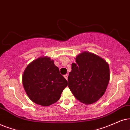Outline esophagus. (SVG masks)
<instances>
[{
	"mask_svg": "<svg viewBox=\"0 0 130 130\" xmlns=\"http://www.w3.org/2000/svg\"><path fill=\"white\" fill-rule=\"evenodd\" d=\"M68 74H65V75H64V77H65V78H66L67 80H68Z\"/></svg>",
	"mask_w": 130,
	"mask_h": 130,
	"instance_id": "esophagus-1",
	"label": "esophagus"
}]
</instances>
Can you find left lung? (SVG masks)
<instances>
[{
	"label": "left lung",
	"mask_w": 130,
	"mask_h": 130,
	"mask_svg": "<svg viewBox=\"0 0 130 130\" xmlns=\"http://www.w3.org/2000/svg\"><path fill=\"white\" fill-rule=\"evenodd\" d=\"M68 77V87L77 100L91 104L102 97L110 80L109 66L103 58L83 52L77 56Z\"/></svg>",
	"instance_id": "1"
}]
</instances>
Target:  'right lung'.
<instances>
[{
    "label": "right lung",
    "instance_id": "1",
    "mask_svg": "<svg viewBox=\"0 0 130 130\" xmlns=\"http://www.w3.org/2000/svg\"><path fill=\"white\" fill-rule=\"evenodd\" d=\"M23 85L36 104L48 106L60 99L68 82L49 57H40L29 63L23 75Z\"/></svg>",
    "mask_w": 130,
    "mask_h": 130
}]
</instances>
